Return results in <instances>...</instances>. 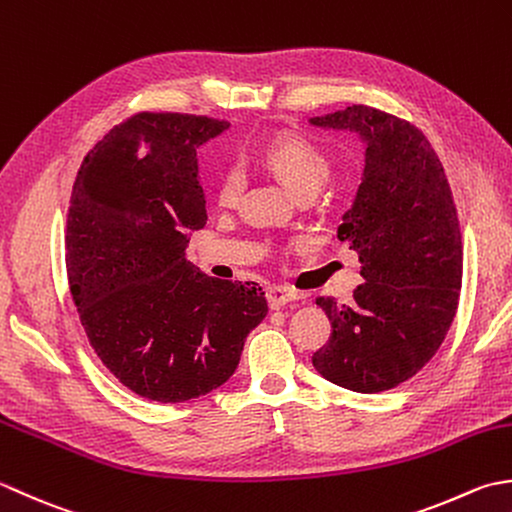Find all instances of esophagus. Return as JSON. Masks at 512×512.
I'll return each mask as SVG.
<instances>
[{"label":"esophagus","instance_id":"34e87169","mask_svg":"<svg viewBox=\"0 0 512 512\" xmlns=\"http://www.w3.org/2000/svg\"><path fill=\"white\" fill-rule=\"evenodd\" d=\"M296 300H300V294H296V291H291V289H283V287L267 289V302L271 309H280V307H285L287 302H296Z\"/></svg>","mask_w":512,"mask_h":512}]
</instances>
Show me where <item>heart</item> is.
Wrapping results in <instances>:
<instances>
[{
  "mask_svg": "<svg viewBox=\"0 0 512 512\" xmlns=\"http://www.w3.org/2000/svg\"><path fill=\"white\" fill-rule=\"evenodd\" d=\"M265 168L274 172L291 192L316 194L327 183L331 163L318 145L300 137H280L263 152ZM243 192L241 168H227L216 185V196L223 205H234Z\"/></svg>",
  "mask_w": 512,
  "mask_h": 512,
  "instance_id": "heart-1",
  "label": "heart"
}]
</instances>
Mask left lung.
I'll use <instances>...</instances> for the list:
<instances>
[{
    "label": "left lung",
    "mask_w": 512,
    "mask_h": 512,
    "mask_svg": "<svg viewBox=\"0 0 512 512\" xmlns=\"http://www.w3.org/2000/svg\"><path fill=\"white\" fill-rule=\"evenodd\" d=\"M309 123L364 143L362 183L338 227L364 283L351 305L316 300L331 338L311 362L342 389L389 391L435 356L455 318L462 234L451 185L429 139L393 114L349 106Z\"/></svg>",
    "instance_id": "1"
}]
</instances>
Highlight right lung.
<instances>
[{
	"label": "right lung",
	"instance_id": "add662e5",
	"mask_svg": "<svg viewBox=\"0 0 512 512\" xmlns=\"http://www.w3.org/2000/svg\"><path fill=\"white\" fill-rule=\"evenodd\" d=\"M227 121L139 112L81 163L66 269L86 336L123 387L176 404L221 387L267 316L256 283L205 276L185 258L207 221L196 148Z\"/></svg>",
	"mask_w": 512,
	"mask_h": 512
}]
</instances>
